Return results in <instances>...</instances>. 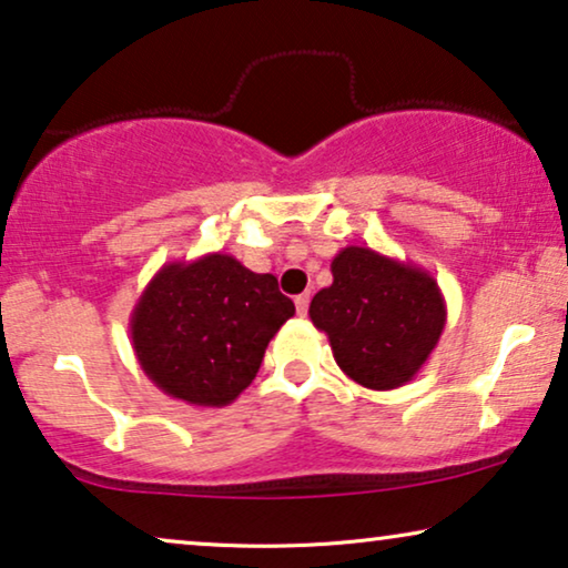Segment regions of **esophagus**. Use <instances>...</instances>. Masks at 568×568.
<instances>
[{"label":"esophagus","mask_w":568,"mask_h":568,"mask_svg":"<svg viewBox=\"0 0 568 568\" xmlns=\"http://www.w3.org/2000/svg\"><path fill=\"white\" fill-rule=\"evenodd\" d=\"M294 305H297V315L305 317L310 307V294H297V297H294Z\"/></svg>","instance_id":"1"}]
</instances>
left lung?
<instances>
[{"label":"left lung","mask_w":568,"mask_h":568,"mask_svg":"<svg viewBox=\"0 0 568 568\" xmlns=\"http://www.w3.org/2000/svg\"><path fill=\"white\" fill-rule=\"evenodd\" d=\"M331 274L333 284L310 302V321L328 336L344 375L369 390L414 379L447 323L437 278L359 245L338 251Z\"/></svg>","instance_id":"1"}]
</instances>
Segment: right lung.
Here are the masks:
<instances>
[{
    "label": "right lung",
    "instance_id": "add662e5",
    "mask_svg": "<svg viewBox=\"0 0 568 568\" xmlns=\"http://www.w3.org/2000/svg\"><path fill=\"white\" fill-rule=\"evenodd\" d=\"M294 315L276 276L227 253L165 263L131 310V346L144 375L191 406H230L253 377L268 341Z\"/></svg>",
    "mask_w": 568,
    "mask_h": 568
}]
</instances>
